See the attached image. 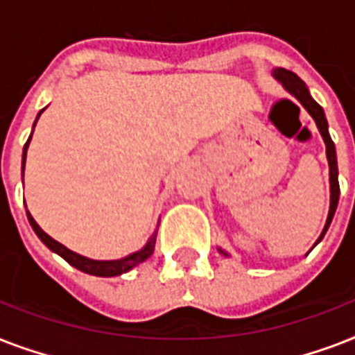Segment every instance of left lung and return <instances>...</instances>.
<instances>
[{"label":"left lung","mask_w":355,"mask_h":355,"mask_svg":"<svg viewBox=\"0 0 355 355\" xmlns=\"http://www.w3.org/2000/svg\"><path fill=\"white\" fill-rule=\"evenodd\" d=\"M272 77H275V79L284 86V90H286L287 94H291V96L295 97V99H297V101L306 108V110H308L309 116H311V118L315 119V123H317V128H319L320 136H322V139H324L326 158H328V166H330V210H328V217H326L324 228H322L319 239H317L313 245V247H317V245L322 241L324 234L328 232L331 219H334V216H336L337 202H339V169H337L336 145H334V141H331L330 138V132H328V121H326L324 110H322V107H320L319 103L315 101L313 97H311L306 83H304L298 75H295L293 71H287V69L284 68L272 69ZM219 252H221L223 256H227V258L230 256V254H228L227 250H223V248H219Z\"/></svg>","instance_id":"left-lung-1"}]
</instances>
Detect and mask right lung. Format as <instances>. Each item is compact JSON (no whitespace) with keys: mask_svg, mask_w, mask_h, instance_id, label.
Masks as SVG:
<instances>
[{"mask_svg":"<svg viewBox=\"0 0 355 355\" xmlns=\"http://www.w3.org/2000/svg\"><path fill=\"white\" fill-rule=\"evenodd\" d=\"M46 108H42L38 116H36L35 123H33V130H35V125L40 118V114L44 112ZM33 136V132H31ZM31 136L27 139V144L24 145V155H21V177H24V171H25V158H27V149H29V144H31ZM27 219H29V225L33 227L35 234L40 237V241L46 245L49 250H53L55 254H58L60 258H64L68 261L71 267L75 269L83 270L86 275H92V276H103V278H112V276H119L123 272H128L130 269H134L136 265L144 263L145 259L149 258L153 250H155V243H156V230L153 232V236L149 237V241L145 243L144 248H139L136 252L128 254L125 258H119V259H92V258H86V256H80V254L73 252V250H69L68 247H64L62 243L55 241L51 236H47L40 227H38V223L33 219L29 211H27Z\"/></svg>","mask_w":355,"mask_h":355,"instance_id":"obj_1","label":"right lung"}]
</instances>
